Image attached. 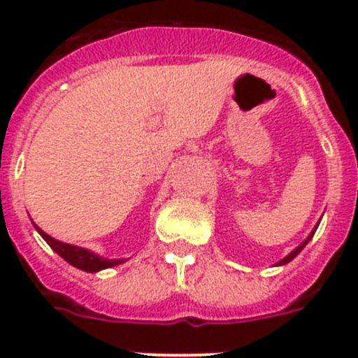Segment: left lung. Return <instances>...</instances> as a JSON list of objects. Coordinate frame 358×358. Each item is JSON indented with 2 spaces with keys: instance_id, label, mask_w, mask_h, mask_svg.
<instances>
[{
  "instance_id": "obj_1",
  "label": "left lung",
  "mask_w": 358,
  "mask_h": 358,
  "mask_svg": "<svg viewBox=\"0 0 358 358\" xmlns=\"http://www.w3.org/2000/svg\"><path fill=\"white\" fill-rule=\"evenodd\" d=\"M314 233H315V231H312V235H310V236H308V238H306V240H305V242H303V243H301V245H299V248H296V249H294V251H292V252H290V255H289V256H287V258H283V260H281V262H280V265H283V264H289V262H290V260H292V258H296V256H297V255H299V252H301V251H303V248H305L306 243H308V242H310V238H312V236H314Z\"/></svg>"
}]
</instances>
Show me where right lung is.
<instances>
[{"label":"right lung","mask_w":358,"mask_h":358,"mask_svg":"<svg viewBox=\"0 0 358 358\" xmlns=\"http://www.w3.org/2000/svg\"><path fill=\"white\" fill-rule=\"evenodd\" d=\"M36 229L39 231L41 236L48 242V245L57 252V255L62 256V258H64L68 264H71L73 267L82 268V271H85V273H96V271H102V268L115 267V265L122 264L120 260H103V258H100V256L87 251V249H82V248H77V245H69V243L59 242V240L46 235V233H44L43 229H39L37 226Z\"/></svg>","instance_id":"add662e5"}]
</instances>
